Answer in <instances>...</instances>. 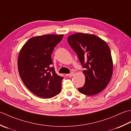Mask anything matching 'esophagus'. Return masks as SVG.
I'll use <instances>...</instances> for the list:
<instances>
[{
  "instance_id": "1",
  "label": "esophagus",
  "mask_w": 131,
  "mask_h": 131,
  "mask_svg": "<svg viewBox=\"0 0 131 131\" xmlns=\"http://www.w3.org/2000/svg\"><path fill=\"white\" fill-rule=\"evenodd\" d=\"M74 74H75V73H74V72H71V73H70V74H69V76L70 77H72V76H73L74 75Z\"/></svg>"
}]
</instances>
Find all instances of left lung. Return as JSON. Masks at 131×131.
I'll list each match as a JSON object with an SVG mask.
<instances>
[{
	"label": "left lung",
	"mask_w": 131,
	"mask_h": 131,
	"mask_svg": "<svg viewBox=\"0 0 131 131\" xmlns=\"http://www.w3.org/2000/svg\"><path fill=\"white\" fill-rule=\"evenodd\" d=\"M68 41L84 68L85 83L78 89L79 93L89 96L101 93L110 82L113 71L108 44L96 35L83 33L69 36Z\"/></svg>",
	"instance_id": "left-lung-1"
}]
</instances>
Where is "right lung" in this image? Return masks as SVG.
Instances as JSON below:
<instances>
[{
    "instance_id": "right-lung-1",
    "label": "right lung",
    "mask_w": 131,
    "mask_h": 131,
    "mask_svg": "<svg viewBox=\"0 0 131 131\" xmlns=\"http://www.w3.org/2000/svg\"><path fill=\"white\" fill-rule=\"evenodd\" d=\"M63 37V35L33 37L19 52L17 66L20 77L28 90L40 98H52L61 91L63 77L57 75L52 67L51 55Z\"/></svg>"
}]
</instances>
